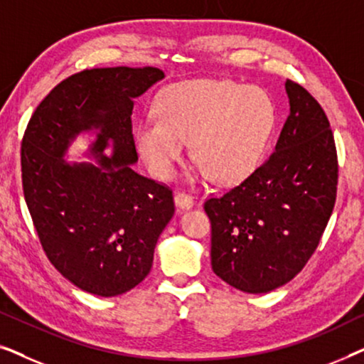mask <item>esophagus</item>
<instances>
[{
	"instance_id": "34e87169",
	"label": "esophagus",
	"mask_w": 364,
	"mask_h": 364,
	"mask_svg": "<svg viewBox=\"0 0 364 364\" xmlns=\"http://www.w3.org/2000/svg\"><path fill=\"white\" fill-rule=\"evenodd\" d=\"M173 202H176V207L182 208V210H188V208L193 207L192 197H188V196H186V193H182V192L173 193Z\"/></svg>"
}]
</instances>
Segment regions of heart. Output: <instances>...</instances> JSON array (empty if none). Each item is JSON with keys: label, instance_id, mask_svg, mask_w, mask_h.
I'll use <instances>...</instances> for the list:
<instances>
[{"label": "heart", "instance_id": "1", "mask_svg": "<svg viewBox=\"0 0 364 364\" xmlns=\"http://www.w3.org/2000/svg\"><path fill=\"white\" fill-rule=\"evenodd\" d=\"M157 119L136 129V147L149 172L168 181L186 156L198 162L196 176L233 186L260 166L275 129L277 111L263 87L228 79H193L166 89Z\"/></svg>", "mask_w": 364, "mask_h": 364}]
</instances>
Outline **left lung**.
Masks as SVG:
<instances>
[{"instance_id":"1","label":"left lung","mask_w":364,"mask_h":364,"mask_svg":"<svg viewBox=\"0 0 364 364\" xmlns=\"http://www.w3.org/2000/svg\"><path fill=\"white\" fill-rule=\"evenodd\" d=\"M290 114L275 152L232 191L208 198L212 270L245 293L285 285L310 260L336 200L338 161L316 99L285 82Z\"/></svg>"}]
</instances>
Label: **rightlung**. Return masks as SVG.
I'll return each mask as SVG.
<instances>
[{
	"instance_id": "obj_1",
	"label": "right lung",
	"mask_w": 364,
	"mask_h": 364,
	"mask_svg": "<svg viewBox=\"0 0 364 364\" xmlns=\"http://www.w3.org/2000/svg\"><path fill=\"white\" fill-rule=\"evenodd\" d=\"M164 77L156 68L77 73L43 99L24 132L23 191L39 240L54 268L92 295H122L149 275L176 210L167 187L132 168L134 99ZM82 135L81 156L93 162L68 161Z\"/></svg>"
}]
</instances>
